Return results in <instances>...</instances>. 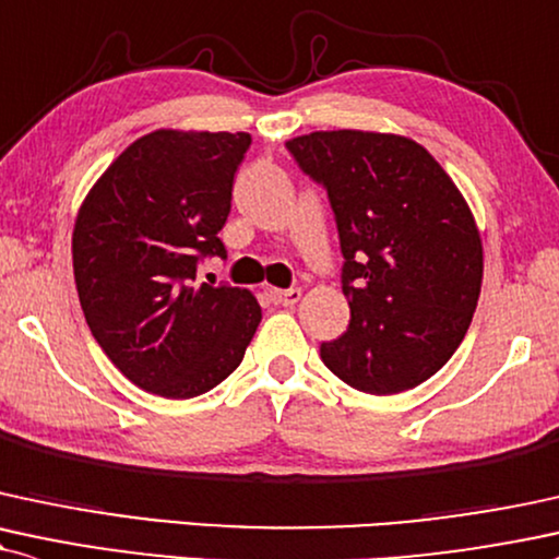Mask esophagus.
I'll use <instances>...</instances> for the list:
<instances>
[{"label":"esophagus","mask_w":559,"mask_h":559,"mask_svg":"<svg viewBox=\"0 0 559 559\" xmlns=\"http://www.w3.org/2000/svg\"><path fill=\"white\" fill-rule=\"evenodd\" d=\"M271 299L275 301V305L294 307L301 299V292L299 288H286V292H281V288H271Z\"/></svg>","instance_id":"34e87169"}]
</instances>
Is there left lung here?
Masks as SVG:
<instances>
[{
    "label": "left lung",
    "instance_id": "8db88e82",
    "mask_svg": "<svg viewBox=\"0 0 559 559\" xmlns=\"http://www.w3.org/2000/svg\"><path fill=\"white\" fill-rule=\"evenodd\" d=\"M325 187L338 226L346 333L320 356L346 385L390 395L461 346L481 292V237L459 187L403 134L333 130L286 143Z\"/></svg>",
    "mask_w": 559,
    "mask_h": 559
}]
</instances>
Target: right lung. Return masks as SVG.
<instances>
[{"mask_svg": "<svg viewBox=\"0 0 559 559\" xmlns=\"http://www.w3.org/2000/svg\"><path fill=\"white\" fill-rule=\"evenodd\" d=\"M250 143L247 132L143 134L80 205L72 267L85 322L147 393H207L241 365L258 331L252 292L194 281L200 260L226 258L218 231Z\"/></svg>", "mask_w": 559, "mask_h": 559, "instance_id": "add662e5", "label": "right lung"}]
</instances>
